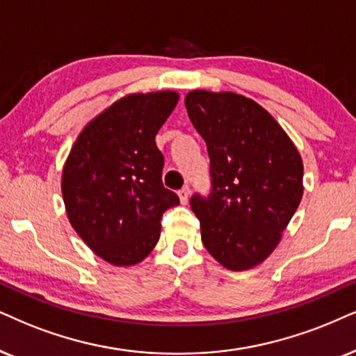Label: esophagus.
I'll return each instance as SVG.
<instances>
[{"label": "esophagus", "instance_id": "34e87169", "mask_svg": "<svg viewBox=\"0 0 356 356\" xmlns=\"http://www.w3.org/2000/svg\"><path fill=\"white\" fill-rule=\"evenodd\" d=\"M177 193H179V199H181L182 204H187V202H188V193H191V188H188V186H184Z\"/></svg>", "mask_w": 356, "mask_h": 356}]
</instances>
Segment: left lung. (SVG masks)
<instances>
[{"instance_id":"8db88e82","label":"left lung","mask_w":356,"mask_h":356,"mask_svg":"<svg viewBox=\"0 0 356 356\" xmlns=\"http://www.w3.org/2000/svg\"><path fill=\"white\" fill-rule=\"evenodd\" d=\"M186 108L210 157V193L191 197L204 246L232 271L254 268L276 248L302 199L299 151L246 97L195 90Z\"/></svg>"}]
</instances>
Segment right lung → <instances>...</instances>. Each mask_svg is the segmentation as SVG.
I'll return each mask as SVG.
<instances>
[{
    "mask_svg": "<svg viewBox=\"0 0 356 356\" xmlns=\"http://www.w3.org/2000/svg\"><path fill=\"white\" fill-rule=\"evenodd\" d=\"M175 92L124 97L90 121L62 174L67 215L90 250L115 266L151 253L161 218L179 204L163 184L156 134L177 105Z\"/></svg>",
    "mask_w": 356,
    "mask_h": 356,
    "instance_id": "add662e5",
    "label": "right lung"
}]
</instances>
